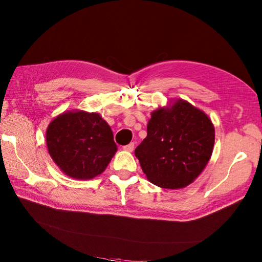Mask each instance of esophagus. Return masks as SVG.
<instances>
[{
	"label": "esophagus",
	"instance_id": "34e87169",
	"mask_svg": "<svg viewBox=\"0 0 262 262\" xmlns=\"http://www.w3.org/2000/svg\"><path fill=\"white\" fill-rule=\"evenodd\" d=\"M134 145H135L134 143H130V144H128V145L122 146V149L127 152H133V149H134Z\"/></svg>",
	"mask_w": 262,
	"mask_h": 262
}]
</instances>
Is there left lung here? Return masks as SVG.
Here are the masks:
<instances>
[{
    "instance_id": "obj_1",
    "label": "left lung",
    "mask_w": 262,
    "mask_h": 262,
    "mask_svg": "<svg viewBox=\"0 0 262 262\" xmlns=\"http://www.w3.org/2000/svg\"><path fill=\"white\" fill-rule=\"evenodd\" d=\"M215 129L204 111L179 99L151 114L147 136L135 155L153 185L185 188L202 173L213 153Z\"/></svg>"
}]
</instances>
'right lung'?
Returning a JSON list of instances; mask_svg holds the SVG:
<instances>
[{
	"label": "right lung",
	"instance_id": "right-lung-1",
	"mask_svg": "<svg viewBox=\"0 0 262 262\" xmlns=\"http://www.w3.org/2000/svg\"><path fill=\"white\" fill-rule=\"evenodd\" d=\"M46 143L58 168L80 180L101 174L117 151L113 130L101 116L81 110L68 111L53 119Z\"/></svg>",
	"mask_w": 262,
	"mask_h": 262
}]
</instances>
